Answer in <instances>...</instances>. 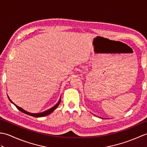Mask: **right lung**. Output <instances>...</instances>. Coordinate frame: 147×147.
Segmentation results:
<instances>
[{
	"label": "right lung",
	"mask_w": 147,
	"mask_h": 147,
	"mask_svg": "<svg viewBox=\"0 0 147 147\" xmlns=\"http://www.w3.org/2000/svg\"><path fill=\"white\" fill-rule=\"evenodd\" d=\"M8 98L9 99V100H10V102L12 103V104H13L16 107V108L18 109L19 111H20L21 112H23V113H24V114H28V115H31V116H33V117H44V116H46V115H49V114H51L52 112L54 111L55 109L57 108L58 106H59V104H60V102H61V98H60V99H59V100L58 101V102L57 103V104H56L54 107H52V108H51V109H48V110H47V111H44V112H40V113H31V112H28V111H26L25 110H24L23 109H22L21 107H19V106H18L17 105H16L14 103L12 102L11 100L9 98V97L8 96Z\"/></svg>",
	"instance_id": "right-lung-1"
}]
</instances>
